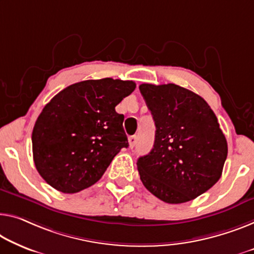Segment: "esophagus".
Returning <instances> with one entry per match:
<instances>
[{
	"label": "esophagus",
	"mask_w": 254,
	"mask_h": 254,
	"mask_svg": "<svg viewBox=\"0 0 254 254\" xmlns=\"http://www.w3.org/2000/svg\"><path fill=\"white\" fill-rule=\"evenodd\" d=\"M135 143H137V137H135V135H131V137H128V146H130L131 149L135 146Z\"/></svg>",
	"instance_id": "obj_1"
}]
</instances>
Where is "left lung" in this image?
I'll list each match as a JSON object with an SVG mask.
<instances>
[{
	"label": "left lung",
	"mask_w": 254,
	"mask_h": 254,
	"mask_svg": "<svg viewBox=\"0 0 254 254\" xmlns=\"http://www.w3.org/2000/svg\"><path fill=\"white\" fill-rule=\"evenodd\" d=\"M139 89L156 127L153 149L137 161L143 186L165 203L196 198L220 179L228 153L217 116L183 86L143 83Z\"/></svg>",
	"instance_id": "obj_1"
}]
</instances>
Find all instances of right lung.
I'll return each instance as SVG.
<instances>
[{
	"label": "right lung",
	"mask_w": 254,
	"mask_h": 254,
	"mask_svg": "<svg viewBox=\"0 0 254 254\" xmlns=\"http://www.w3.org/2000/svg\"><path fill=\"white\" fill-rule=\"evenodd\" d=\"M134 89L133 81L88 79L67 86L45 105L33 128V157L51 187L73 194L92 186L127 148L124 116L115 107Z\"/></svg>",
	"instance_id": "obj_1"
}]
</instances>
